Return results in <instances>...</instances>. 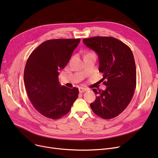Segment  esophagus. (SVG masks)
Returning <instances> with one entry per match:
<instances>
[{
	"label": "esophagus",
	"mask_w": 158,
	"mask_h": 158,
	"mask_svg": "<svg viewBox=\"0 0 158 158\" xmlns=\"http://www.w3.org/2000/svg\"><path fill=\"white\" fill-rule=\"evenodd\" d=\"M79 91L80 93H82V92H86L87 89H86V88H79Z\"/></svg>",
	"instance_id": "34e87169"
}]
</instances>
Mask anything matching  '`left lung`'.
I'll list each match as a JSON object with an SVG mask.
<instances>
[{"instance_id": "left-lung-1", "label": "left lung", "mask_w": 158, "mask_h": 158, "mask_svg": "<svg viewBox=\"0 0 158 158\" xmlns=\"http://www.w3.org/2000/svg\"><path fill=\"white\" fill-rule=\"evenodd\" d=\"M98 56L99 71L103 73L106 89H93L97 95L90 104L95 114L111 119L125 110L134 95L136 85V65L131 48L122 41L110 36H95L82 40Z\"/></svg>"}]
</instances>
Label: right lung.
Returning a JSON list of instances; mask_svg holds the SVG:
<instances>
[{"label": "right lung", "mask_w": 158, "mask_h": 158, "mask_svg": "<svg viewBox=\"0 0 158 158\" xmlns=\"http://www.w3.org/2000/svg\"><path fill=\"white\" fill-rule=\"evenodd\" d=\"M78 39L48 40L30 54L24 69L23 81L32 106L52 120L67 114L78 97L79 89L61 86L59 71L63 69L80 42Z\"/></svg>", "instance_id": "add662e5"}]
</instances>
